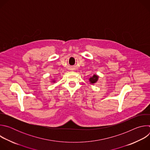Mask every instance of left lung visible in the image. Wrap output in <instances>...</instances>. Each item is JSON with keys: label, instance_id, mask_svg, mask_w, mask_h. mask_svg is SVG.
I'll use <instances>...</instances> for the list:
<instances>
[{"label": "left lung", "instance_id": "obj_1", "mask_svg": "<svg viewBox=\"0 0 150 150\" xmlns=\"http://www.w3.org/2000/svg\"><path fill=\"white\" fill-rule=\"evenodd\" d=\"M98 78H99V76L97 75H96V74L93 75V76H91V78H90V79H89V81H90V83L93 84V83H95L96 82H97L98 79Z\"/></svg>", "mask_w": 150, "mask_h": 150}]
</instances>
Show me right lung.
Segmentation results:
<instances>
[{"label": "right lung", "mask_w": 150, "mask_h": 150, "mask_svg": "<svg viewBox=\"0 0 150 150\" xmlns=\"http://www.w3.org/2000/svg\"><path fill=\"white\" fill-rule=\"evenodd\" d=\"M52 82H56V81H55V80H54V79H53Z\"/></svg>", "instance_id": "add662e5"}]
</instances>
